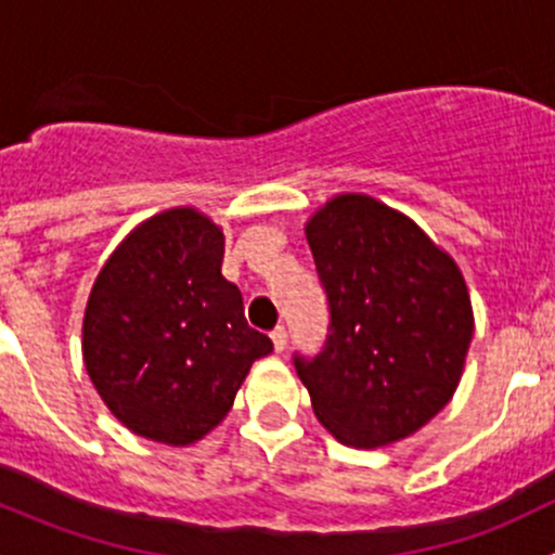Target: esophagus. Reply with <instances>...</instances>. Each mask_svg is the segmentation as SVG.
Wrapping results in <instances>:
<instances>
[{
  "instance_id": "34e87169",
  "label": "esophagus",
  "mask_w": 555,
  "mask_h": 555,
  "mask_svg": "<svg viewBox=\"0 0 555 555\" xmlns=\"http://www.w3.org/2000/svg\"><path fill=\"white\" fill-rule=\"evenodd\" d=\"M271 340H273V349L276 351L287 349V327H284V324H276V327L271 330Z\"/></svg>"
}]
</instances>
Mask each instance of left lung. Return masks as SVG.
Segmentation results:
<instances>
[{"mask_svg": "<svg viewBox=\"0 0 555 555\" xmlns=\"http://www.w3.org/2000/svg\"><path fill=\"white\" fill-rule=\"evenodd\" d=\"M330 335L295 354L313 413L335 440L378 449L438 416L473 340L456 262L411 217L360 193L335 195L306 225Z\"/></svg>", "mask_w": 555, "mask_h": 555, "instance_id": "1", "label": "left lung"}]
</instances>
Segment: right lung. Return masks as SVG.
<instances>
[{"label":"right lung","instance_id":"obj_1","mask_svg":"<svg viewBox=\"0 0 555 555\" xmlns=\"http://www.w3.org/2000/svg\"><path fill=\"white\" fill-rule=\"evenodd\" d=\"M222 231L190 206L133 228L104 262L82 319V360L117 422L190 446L231 411L268 335L222 276Z\"/></svg>","mask_w":555,"mask_h":555}]
</instances>
